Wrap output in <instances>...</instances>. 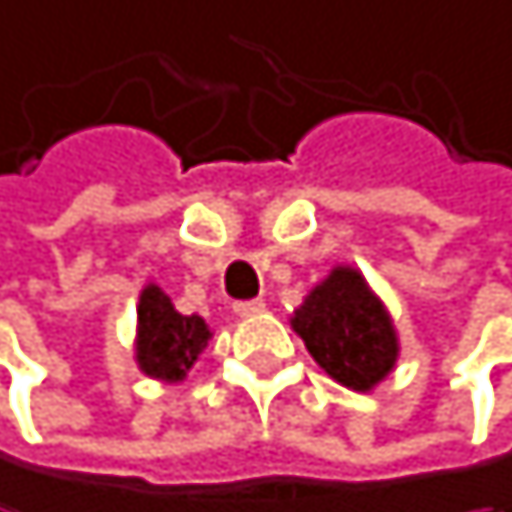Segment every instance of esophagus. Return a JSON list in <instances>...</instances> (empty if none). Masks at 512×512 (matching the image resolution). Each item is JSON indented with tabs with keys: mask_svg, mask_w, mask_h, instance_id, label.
Returning <instances> with one entry per match:
<instances>
[{
	"mask_svg": "<svg viewBox=\"0 0 512 512\" xmlns=\"http://www.w3.org/2000/svg\"><path fill=\"white\" fill-rule=\"evenodd\" d=\"M264 301H258V298H254V301H236L233 304V310L239 313V316H258V313H264Z\"/></svg>",
	"mask_w": 512,
	"mask_h": 512,
	"instance_id": "34e87169",
	"label": "esophagus"
}]
</instances>
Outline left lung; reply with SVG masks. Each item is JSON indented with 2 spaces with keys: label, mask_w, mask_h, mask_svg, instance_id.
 <instances>
[{
  "label": "left lung",
  "mask_w": 512,
  "mask_h": 512,
  "mask_svg": "<svg viewBox=\"0 0 512 512\" xmlns=\"http://www.w3.org/2000/svg\"><path fill=\"white\" fill-rule=\"evenodd\" d=\"M291 328L338 384L368 393L396 365L399 338L384 301L353 267H334L294 310Z\"/></svg>",
  "instance_id": "8db88e82"
}]
</instances>
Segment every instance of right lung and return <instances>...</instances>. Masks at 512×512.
<instances>
[{"instance_id": "obj_1", "label": "right lung", "mask_w": 512, "mask_h": 512, "mask_svg": "<svg viewBox=\"0 0 512 512\" xmlns=\"http://www.w3.org/2000/svg\"><path fill=\"white\" fill-rule=\"evenodd\" d=\"M211 341V328L202 316H184L159 285H144L137 304L134 359L147 378L178 384Z\"/></svg>"}]
</instances>
